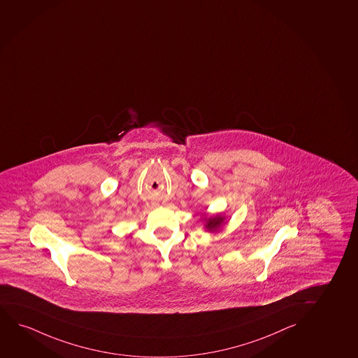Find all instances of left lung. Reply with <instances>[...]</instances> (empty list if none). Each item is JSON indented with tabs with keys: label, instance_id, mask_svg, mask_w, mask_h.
I'll return each instance as SVG.
<instances>
[{
	"label": "left lung",
	"instance_id": "obj_1",
	"mask_svg": "<svg viewBox=\"0 0 358 358\" xmlns=\"http://www.w3.org/2000/svg\"><path fill=\"white\" fill-rule=\"evenodd\" d=\"M222 224V217L219 215V217H209L208 222H207V225L206 227L208 229V230H217V227H220Z\"/></svg>",
	"mask_w": 358,
	"mask_h": 358
}]
</instances>
